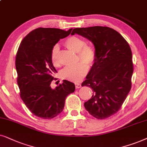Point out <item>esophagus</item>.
<instances>
[{
    "instance_id": "34e87169",
    "label": "esophagus",
    "mask_w": 147,
    "mask_h": 147,
    "mask_svg": "<svg viewBox=\"0 0 147 147\" xmlns=\"http://www.w3.org/2000/svg\"><path fill=\"white\" fill-rule=\"evenodd\" d=\"M75 87L76 89H79L81 87V85L79 83H75Z\"/></svg>"
}]
</instances>
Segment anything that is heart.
I'll list each match as a JSON object with an SVG mask.
<instances>
[{
	"mask_svg": "<svg viewBox=\"0 0 147 147\" xmlns=\"http://www.w3.org/2000/svg\"><path fill=\"white\" fill-rule=\"evenodd\" d=\"M64 45L72 52L77 53L78 61L79 63L74 66H68L64 68L61 72L62 79L68 81L79 83L87 75L88 66H92L95 63L97 58V52L95 48L91 45L86 44L85 40L79 37L72 36L68 38L64 42ZM59 47L55 45L51 51L50 59L53 66L58 67L60 66L58 58Z\"/></svg>",
	"mask_w": 147,
	"mask_h": 147,
	"instance_id": "b5f03b06",
	"label": "heart"
}]
</instances>
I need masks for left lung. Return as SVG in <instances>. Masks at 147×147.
Wrapping results in <instances>:
<instances>
[{"instance_id":"1","label":"left lung","mask_w":147,"mask_h":147,"mask_svg":"<svg viewBox=\"0 0 147 147\" xmlns=\"http://www.w3.org/2000/svg\"><path fill=\"white\" fill-rule=\"evenodd\" d=\"M77 34L91 41L97 58L82 86L93 90L91 98L84 103L91 116L103 120L121 108L132 87V51L118 31L108 27L75 28Z\"/></svg>"}]
</instances>
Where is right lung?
<instances>
[{"mask_svg": "<svg viewBox=\"0 0 147 147\" xmlns=\"http://www.w3.org/2000/svg\"><path fill=\"white\" fill-rule=\"evenodd\" d=\"M72 29L39 27L23 38L17 50L15 66L20 97L33 114L43 119L60 114L66 97L75 90V84L66 80L55 89L50 87L56 72L51 62V51Z\"/></svg>", "mask_w": 147, "mask_h": 147, "instance_id": "obj_1", "label": "right lung"}]
</instances>
